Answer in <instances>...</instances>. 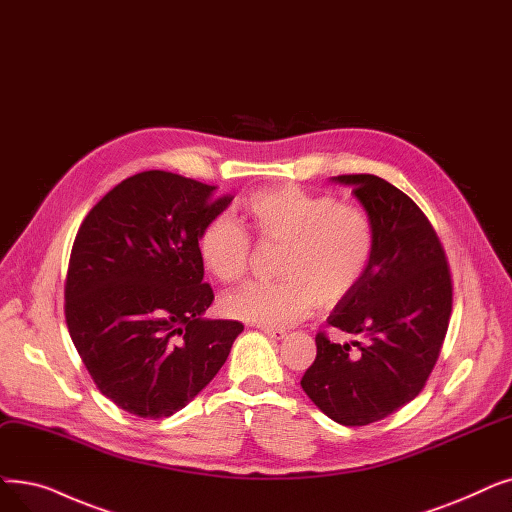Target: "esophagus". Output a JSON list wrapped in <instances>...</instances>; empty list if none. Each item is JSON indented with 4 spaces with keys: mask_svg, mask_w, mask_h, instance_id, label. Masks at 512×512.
<instances>
[{
    "mask_svg": "<svg viewBox=\"0 0 512 512\" xmlns=\"http://www.w3.org/2000/svg\"><path fill=\"white\" fill-rule=\"evenodd\" d=\"M261 332H263V335H268L270 339H284L286 337V330H280V328H261Z\"/></svg>",
    "mask_w": 512,
    "mask_h": 512,
    "instance_id": "obj_1",
    "label": "esophagus"
}]
</instances>
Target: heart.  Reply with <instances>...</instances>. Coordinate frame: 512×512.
Listing matches in <instances>:
<instances>
[{"mask_svg":"<svg viewBox=\"0 0 512 512\" xmlns=\"http://www.w3.org/2000/svg\"><path fill=\"white\" fill-rule=\"evenodd\" d=\"M244 217L261 244H280L276 282H255L230 293V318L278 328L303 320L318 303L330 307L353 293L374 253L370 213L328 194L282 184L251 194ZM205 268L221 282H240L249 272L251 238L236 219L217 215L198 238Z\"/></svg>","mask_w":512,"mask_h":512,"instance_id":"1","label":"heart"}]
</instances>
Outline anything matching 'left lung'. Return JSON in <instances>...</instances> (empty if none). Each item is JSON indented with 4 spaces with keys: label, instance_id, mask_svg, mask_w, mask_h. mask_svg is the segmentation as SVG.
Instances as JSON below:
<instances>
[{
    "label": "left lung",
    "instance_id": "8db88e82",
    "mask_svg": "<svg viewBox=\"0 0 512 512\" xmlns=\"http://www.w3.org/2000/svg\"><path fill=\"white\" fill-rule=\"evenodd\" d=\"M330 180L351 188L376 240L364 278L326 320L358 341L332 343L318 332L301 387L328 418L362 427L425 387L450 324L452 278L433 226L408 194L368 173Z\"/></svg>",
    "mask_w": 512,
    "mask_h": 512
}]
</instances>
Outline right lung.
Returning a JSON list of instances; mask_svg holds the SVG:
<instances>
[{"instance_id":"1","label":"right lung","mask_w":512,"mask_h":512,"mask_svg":"<svg viewBox=\"0 0 512 512\" xmlns=\"http://www.w3.org/2000/svg\"><path fill=\"white\" fill-rule=\"evenodd\" d=\"M167 171L123 180L87 213L64 286L71 339L94 383L121 410L167 418L201 393L244 330L203 318L213 291L203 228L232 203Z\"/></svg>"}]
</instances>
